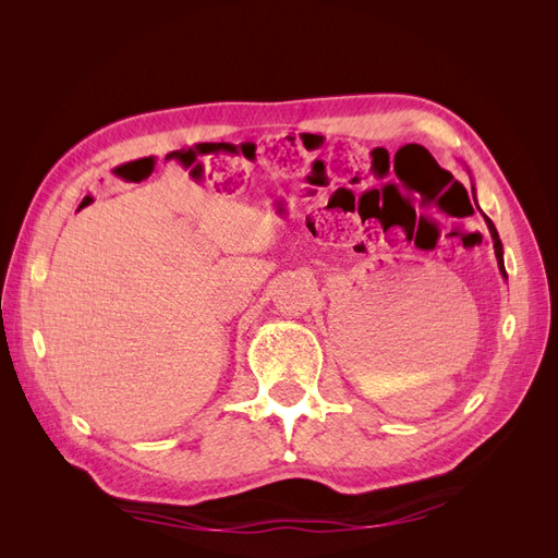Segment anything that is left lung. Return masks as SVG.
<instances>
[{
	"mask_svg": "<svg viewBox=\"0 0 558 558\" xmlns=\"http://www.w3.org/2000/svg\"><path fill=\"white\" fill-rule=\"evenodd\" d=\"M472 195H475V189H472ZM484 221H486V226H488V232H492V240H494V251H496V260H498V269H500V275H502V279H508V272H505V260H502V242H500V238H498V230H496V226L492 223V218H488V216H484Z\"/></svg>",
	"mask_w": 558,
	"mask_h": 558,
	"instance_id": "1",
	"label": "left lung"
}]
</instances>
